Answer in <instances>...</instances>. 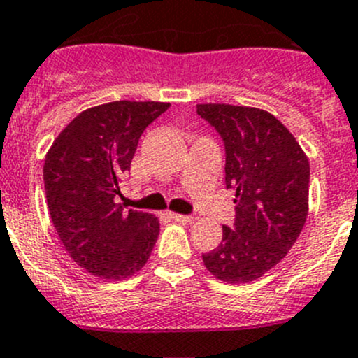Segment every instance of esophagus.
<instances>
[{
    "instance_id": "1",
    "label": "esophagus",
    "mask_w": 358,
    "mask_h": 358,
    "mask_svg": "<svg viewBox=\"0 0 358 358\" xmlns=\"http://www.w3.org/2000/svg\"><path fill=\"white\" fill-rule=\"evenodd\" d=\"M169 218H173L175 222H182V223H190L192 222V216L189 215H180V213H169Z\"/></svg>"
}]
</instances>
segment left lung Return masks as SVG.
Segmentation results:
<instances>
[{
	"label": "left lung",
	"mask_w": 358,
	"mask_h": 358,
	"mask_svg": "<svg viewBox=\"0 0 358 358\" xmlns=\"http://www.w3.org/2000/svg\"><path fill=\"white\" fill-rule=\"evenodd\" d=\"M225 142V183L236 190V223L202 255L209 273L248 284L289 252L308 216L310 162L292 133L270 112L230 103H197Z\"/></svg>",
	"instance_id": "obj_1"
}]
</instances>
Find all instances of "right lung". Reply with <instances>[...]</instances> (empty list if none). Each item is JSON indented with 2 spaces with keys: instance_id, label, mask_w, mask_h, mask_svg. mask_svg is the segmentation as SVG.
<instances>
[{
  "instance_id": "add662e5",
  "label": "right lung",
  "mask_w": 358,
  "mask_h": 358,
  "mask_svg": "<svg viewBox=\"0 0 358 358\" xmlns=\"http://www.w3.org/2000/svg\"><path fill=\"white\" fill-rule=\"evenodd\" d=\"M168 102L102 103L79 112L59 133L43 166L46 204L62 246L81 268L124 280L143 268L159 236L150 213L115 202L143 129Z\"/></svg>"
}]
</instances>
